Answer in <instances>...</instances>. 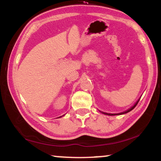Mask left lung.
Segmentation results:
<instances>
[{
    "label": "left lung",
    "mask_w": 161,
    "mask_h": 161,
    "mask_svg": "<svg viewBox=\"0 0 161 161\" xmlns=\"http://www.w3.org/2000/svg\"><path fill=\"white\" fill-rule=\"evenodd\" d=\"M139 100L140 99H138V101H137V102H136L135 104H134V106H133V107L130 108H129V110H127V111H124V112H122V113H120V114H108V113H105V112H102L103 114H106V115H108V116H114V115H119V114H126V113H128V112H129V111H130L131 110H133V108H134L136 107V105L138 104V102H139Z\"/></svg>",
    "instance_id": "left-lung-1"
}]
</instances>
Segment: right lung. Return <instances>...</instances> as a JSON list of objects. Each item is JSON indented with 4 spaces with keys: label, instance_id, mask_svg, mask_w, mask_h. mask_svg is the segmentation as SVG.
<instances>
[{
    "label": "right lung",
    "instance_id": "1",
    "mask_svg": "<svg viewBox=\"0 0 161 161\" xmlns=\"http://www.w3.org/2000/svg\"><path fill=\"white\" fill-rule=\"evenodd\" d=\"M60 117H61V116H60Z\"/></svg>",
    "mask_w": 161,
    "mask_h": 161
}]
</instances>
